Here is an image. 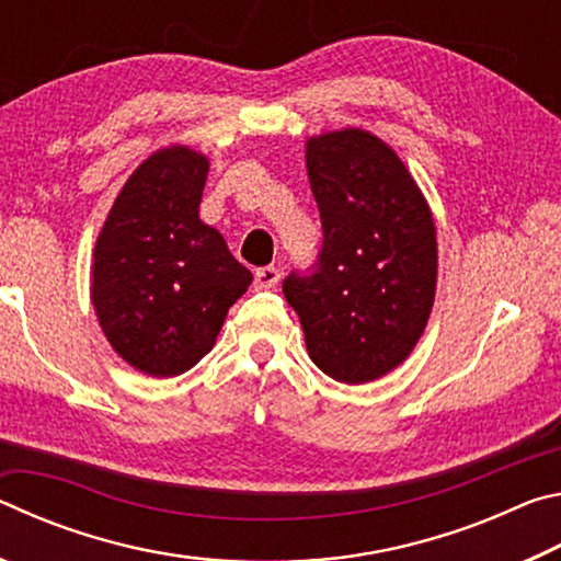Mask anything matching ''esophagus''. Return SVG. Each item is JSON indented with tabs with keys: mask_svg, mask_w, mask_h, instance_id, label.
<instances>
[{
	"mask_svg": "<svg viewBox=\"0 0 561 561\" xmlns=\"http://www.w3.org/2000/svg\"><path fill=\"white\" fill-rule=\"evenodd\" d=\"M282 272L277 267H260L254 272V289H274L279 284Z\"/></svg>",
	"mask_w": 561,
	"mask_h": 561,
	"instance_id": "34e87169",
	"label": "esophagus"
}]
</instances>
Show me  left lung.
Returning a JSON list of instances; mask_svg holds the SVG:
<instances>
[{
	"label": "left lung",
	"instance_id": "obj_1",
	"mask_svg": "<svg viewBox=\"0 0 561 561\" xmlns=\"http://www.w3.org/2000/svg\"><path fill=\"white\" fill-rule=\"evenodd\" d=\"M307 173L324 244L314 270L291 272L282 291L321 371L376 381L428 324L438 282L431 207L396 150L360 128L309 138Z\"/></svg>",
	"mask_w": 561,
	"mask_h": 561
}]
</instances>
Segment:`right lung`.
<instances>
[{
  "label": "right lung",
  "mask_w": 561,
  "mask_h": 561,
  "mask_svg": "<svg viewBox=\"0 0 561 561\" xmlns=\"http://www.w3.org/2000/svg\"><path fill=\"white\" fill-rule=\"evenodd\" d=\"M210 160L187 146L146 158L113 203L93 250L91 301L113 351L140 374H185L252 284L201 220Z\"/></svg>",
  "instance_id": "1"
}]
</instances>
